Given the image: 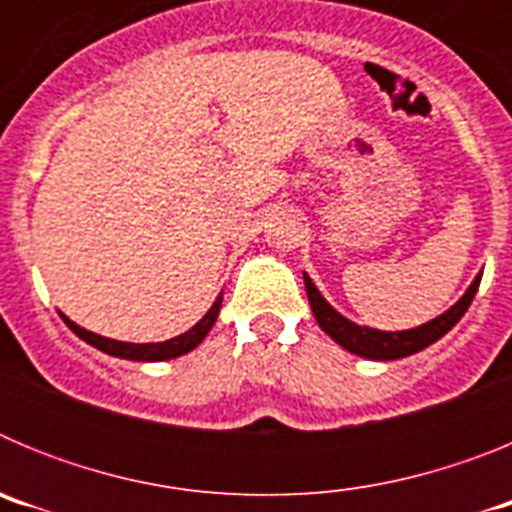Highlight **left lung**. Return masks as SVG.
<instances>
[{"label":"left lung","mask_w":512,"mask_h":512,"mask_svg":"<svg viewBox=\"0 0 512 512\" xmlns=\"http://www.w3.org/2000/svg\"><path fill=\"white\" fill-rule=\"evenodd\" d=\"M302 277H305L307 300H310L312 315H315L320 328H323L338 346L346 348L348 354L361 356V359L395 361L428 348L431 343H436L438 338L446 336V333L464 318V312L469 310L474 295H477L482 271H479L477 277H474V282L467 287V292H464L449 310L436 315V318L428 320V323L418 325V328L408 330H377L369 328V325L354 323V320H348L346 315H341L336 307L330 305V302L320 295V289L315 287V282H312L310 277H307V271H302Z\"/></svg>","instance_id":"8db88e82"}]
</instances>
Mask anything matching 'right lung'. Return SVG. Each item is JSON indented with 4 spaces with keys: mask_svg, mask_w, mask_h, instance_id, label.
Wrapping results in <instances>:
<instances>
[{
    "mask_svg": "<svg viewBox=\"0 0 512 512\" xmlns=\"http://www.w3.org/2000/svg\"><path fill=\"white\" fill-rule=\"evenodd\" d=\"M220 305H223V292L215 297V302H212L210 310L202 315L200 323H194L192 328L184 330L182 336L169 338V341H158V343L115 341V338H104V336H99V333H92V330L81 328V325H76L74 320L66 318L63 312H61V318H63V323L69 325L76 336L81 338V341H87L89 346L99 348L102 354H110V356H117V359H128V361H169V359H176V356L189 354V351H194V348L205 341V336L210 333L212 325H215Z\"/></svg>",
    "mask_w": 512,
    "mask_h": 512,
    "instance_id": "obj_1",
    "label": "right lung"
}]
</instances>
